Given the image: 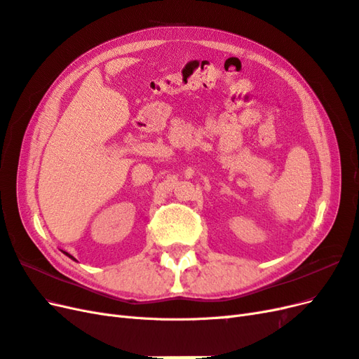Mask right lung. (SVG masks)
<instances>
[{"mask_svg": "<svg viewBox=\"0 0 359 359\" xmlns=\"http://www.w3.org/2000/svg\"><path fill=\"white\" fill-rule=\"evenodd\" d=\"M64 253H65V255H67V257H68V258H72V259H74V258H73V257H72V255H70V253H67V252H64Z\"/></svg>", "mask_w": 359, "mask_h": 359, "instance_id": "right-lung-1", "label": "right lung"}]
</instances>
